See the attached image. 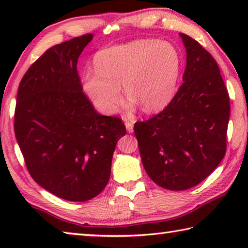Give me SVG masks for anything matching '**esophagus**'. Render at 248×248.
Here are the masks:
<instances>
[{
  "instance_id": "34e87169",
  "label": "esophagus",
  "mask_w": 248,
  "mask_h": 248,
  "mask_svg": "<svg viewBox=\"0 0 248 248\" xmlns=\"http://www.w3.org/2000/svg\"><path fill=\"white\" fill-rule=\"evenodd\" d=\"M124 125H125V128H127V131L129 133H131L133 131V123H132V121L125 119L124 120Z\"/></svg>"
}]
</instances>
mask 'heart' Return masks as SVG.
<instances>
[{"label":"heart","mask_w":248,"mask_h":248,"mask_svg":"<svg viewBox=\"0 0 248 248\" xmlns=\"http://www.w3.org/2000/svg\"><path fill=\"white\" fill-rule=\"evenodd\" d=\"M180 68V54L171 44L134 40L96 54L95 70L83 73V90L104 114L117 110L123 98L121 85L130 97V109L139 104L144 111H158L173 98Z\"/></svg>","instance_id":"heart-1"}]
</instances>
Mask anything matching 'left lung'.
Here are the masks:
<instances>
[{
	"mask_svg": "<svg viewBox=\"0 0 248 248\" xmlns=\"http://www.w3.org/2000/svg\"><path fill=\"white\" fill-rule=\"evenodd\" d=\"M187 52L182 86L152 118L134 124L144 170L155 184L185 190L217 169L226 152L230 97L217 61L180 33Z\"/></svg>",
	"mask_w": 248,
	"mask_h": 248,
	"instance_id": "8db88e82",
	"label": "left lung"
}]
</instances>
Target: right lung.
<instances>
[{
    "label": "right lung",
    "mask_w": 248,
    "mask_h": 248,
    "mask_svg": "<svg viewBox=\"0 0 248 248\" xmlns=\"http://www.w3.org/2000/svg\"><path fill=\"white\" fill-rule=\"evenodd\" d=\"M92 33L53 46L19 83L15 137L29 174L59 198L86 201L104 190L116 144L127 133L119 117L102 116L83 93L78 59Z\"/></svg>",
    "instance_id": "obj_1"
}]
</instances>
